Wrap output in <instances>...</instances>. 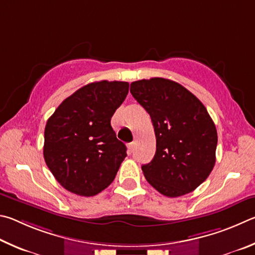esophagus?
<instances>
[{
  "label": "esophagus",
  "mask_w": 255,
  "mask_h": 255,
  "mask_svg": "<svg viewBox=\"0 0 255 255\" xmlns=\"http://www.w3.org/2000/svg\"><path fill=\"white\" fill-rule=\"evenodd\" d=\"M134 145H135V142H131V143L128 144V151H130V152H132V151L134 150Z\"/></svg>",
  "instance_id": "obj_1"
}]
</instances>
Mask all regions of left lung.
I'll return each instance as SVG.
<instances>
[{"label": "left lung", "mask_w": 255, "mask_h": 255, "mask_svg": "<svg viewBox=\"0 0 255 255\" xmlns=\"http://www.w3.org/2000/svg\"><path fill=\"white\" fill-rule=\"evenodd\" d=\"M130 92L150 114L157 150L143 164L146 181L167 197H179L207 179L216 161L217 131L206 107L180 84L136 80Z\"/></svg>", "instance_id": "obj_1"}]
</instances>
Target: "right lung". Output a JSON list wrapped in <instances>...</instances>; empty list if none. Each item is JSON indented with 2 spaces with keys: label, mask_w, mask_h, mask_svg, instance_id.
Instances as JSON below:
<instances>
[{
  "label": "right lung",
  "mask_w": 255,
  "mask_h": 255,
  "mask_svg": "<svg viewBox=\"0 0 255 255\" xmlns=\"http://www.w3.org/2000/svg\"><path fill=\"white\" fill-rule=\"evenodd\" d=\"M128 93V83L85 85L57 107L44 128L43 157L70 193L95 196L109 187L127 157L111 119Z\"/></svg>",
  "instance_id": "obj_1"
}]
</instances>
